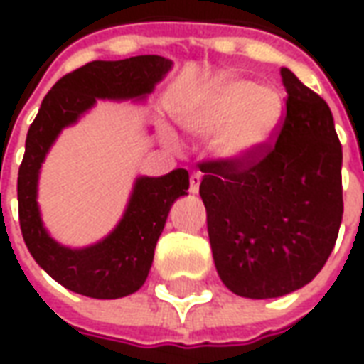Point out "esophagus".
Returning a JSON list of instances; mask_svg holds the SVG:
<instances>
[{"mask_svg": "<svg viewBox=\"0 0 364 364\" xmlns=\"http://www.w3.org/2000/svg\"><path fill=\"white\" fill-rule=\"evenodd\" d=\"M200 179H203V175L198 173H193L191 175V179H189V191L193 193V195H197L198 193V187H200Z\"/></svg>", "mask_w": 364, "mask_h": 364, "instance_id": "1", "label": "esophagus"}]
</instances>
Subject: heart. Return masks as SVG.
Returning a JSON list of instances; mask_svg holds the SVG:
<instances>
[{"label": "heart", "instance_id": "obj_1", "mask_svg": "<svg viewBox=\"0 0 364 364\" xmlns=\"http://www.w3.org/2000/svg\"><path fill=\"white\" fill-rule=\"evenodd\" d=\"M281 93L252 80L224 75L200 90L181 112L183 127L198 136H214V150L226 161L245 164L263 151L279 132Z\"/></svg>", "mask_w": 364, "mask_h": 364}]
</instances>
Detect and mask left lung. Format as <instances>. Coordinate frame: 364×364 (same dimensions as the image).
I'll use <instances>...</instances> for the list:
<instances>
[{
	"instance_id": "8db88e82",
	"label": "left lung",
	"mask_w": 364,
	"mask_h": 364,
	"mask_svg": "<svg viewBox=\"0 0 364 364\" xmlns=\"http://www.w3.org/2000/svg\"><path fill=\"white\" fill-rule=\"evenodd\" d=\"M287 114L277 142L245 164H200L216 271L234 294L277 298L326 265L343 218L341 161L328 103L281 70Z\"/></svg>"
}]
</instances>
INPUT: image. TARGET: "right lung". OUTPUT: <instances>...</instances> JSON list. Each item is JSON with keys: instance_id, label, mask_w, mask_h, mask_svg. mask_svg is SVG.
I'll use <instances>...</instances> for the list:
<instances>
[{"instance_id": "obj_1", "label": "right lung", "mask_w": 364, "mask_h": 364, "mask_svg": "<svg viewBox=\"0 0 364 364\" xmlns=\"http://www.w3.org/2000/svg\"><path fill=\"white\" fill-rule=\"evenodd\" d=\"M171 64L164 56L90 62L54 83L28 128L17 177L21 232L36 263L72 292L112 300L142 287L171 205L187 195L189 173L173 169L161 177H138L124 214L111 234L87 247H68L48 234L41 218L36 197L43 161L60 132L75 124L97 99H146Z\"/></svg>"}]
</instances>
